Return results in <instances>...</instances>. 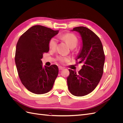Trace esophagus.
Instances as JSON below:
<instances>
[{"mask_svg":"<svg viewBox=\"0 0 123 123\" xmlns=\"http://www.w3.org/2000/svg\"><path fill=\"white\" fill-rule=\"evenodd\" d=\"M58 69L59 70H62V69H64V68L62 67H61V66H59L58 67Z\"/></svg>","mask_w":123,"mask_h":123,"instance_id":"34e87169","label":"esophagus"}]
</instances>
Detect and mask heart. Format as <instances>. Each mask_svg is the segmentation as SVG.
<instances>
[{
	"label": "heart",
	"instance_id": "b5f03b06",
	"mask_svg": "<svg viewBox=\"0 0 123 123\" xmlns=\"http://www.w3.org/2000/svg\"><path fill=\"white\" fill-rule=\"evenodd\" d=\"M58 38L64 40L68 44L70 48H74L78 43V39L76 36L71 33H67V34H62L58 36ZM57 44V40L55 37L52 38L49 42V49L51 50H54L56 48ZM58 60L62 62L67 61L69 60L68 57H59Z\"/></svg>",
	"mask_w": 123,
	"mask_h": 123
}]
</instances>
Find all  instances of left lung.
Listing matches in <instances>:
<instances>
[{"instance_id":"1","label":"left lung","mask_w":123,"mask_h":123,"mask_svg":"<svg viewBox=\"0 0 123 123\" xmlns=\"http://www.w3.org/2000/svg\"><path fill=\"white\" fill-rule=\"evenodd\" d=\"M71 31L77 32L81 37V47L76 60L83 66L77 73L69 70L67 84L72 94L83 96L92 92L98 84L103 73L105 55L101 41L90 29L78 27Z\"/></svg>"}]
</instances>
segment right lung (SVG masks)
Returning a JSON list of instances; mask_svg holds the SVG:
<instances>
[{"label":"right lung","instance_id":"obj_1","mask_svg":"<svg viewBox=\"0 0 123 123\" xmlns=\"http://www.w3.org/2000/svg\"><path fill=\"white\" fill-rule=\"evenodd\" d=\"M59 31L36 25L28 29L18 39L15 62L22 84L29 91L42 94L53 88L58 73V67L43 66L41 59L49 51L50 40Z\"/></svg>","mask_w":123,"mask_h":123}]
</instances>
